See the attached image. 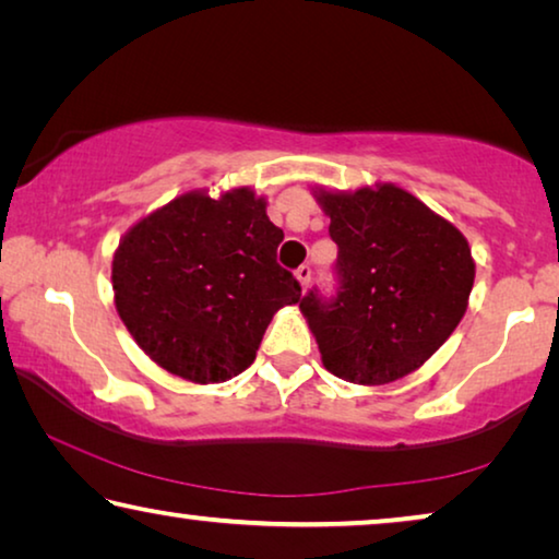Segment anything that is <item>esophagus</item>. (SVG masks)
Masks as SVG:
<instances>
[{
	"label": "esophagus",
	"mask_w": 559,
	"mask_h": 559,
	"mask_svg": "<svg viewBox=\"0 0 559 559\" xmlns=\"http://www.w3.org/2000/svg\"><path fill=\"white\" fill-rule=\"evenodd\" d=\"M310 276H313V269H310V263H302V266L296 271V278L302 288H308Z\"/></svg>",
	"instance_id": "1"
}]
</instances>
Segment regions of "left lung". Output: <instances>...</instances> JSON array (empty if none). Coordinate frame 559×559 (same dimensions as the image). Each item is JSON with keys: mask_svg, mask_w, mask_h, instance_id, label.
<instances>
[{"mask_svg": "<svg viewBox=\"0 0 559 559\" xmlns=\"http://www.w3.org/2000/svg\"><path fill=\"white\" fill-rule=\"evenodd\" d=\"M337 243L335 296L318 288L300 310L328 372L386 384L414 372L466 313L476 276L468 241L451 222L394 185L353 194L320 189Z\"/></svg>", "mask_w": 559, "mask_h": 559, "instance_id": "obj_1", "label": "left lung"}]
</instances>
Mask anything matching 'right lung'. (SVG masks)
<instances>
[{
    "label": "right lung",
    "mask_w": 559,
    "mask_h": 559,
    "mask_svg": "<svg viewBox=\"0 0 559 559\" xmlns=\"http://www.w3.org/2000/svg\"><path fill=\"white\" fill-rule=\"evenodd\" d=\"M283 231L249 187L187 192L122 236L112 257L118 316L150 359L197 384L253 362L273 313L300 298L281 269Z\"/></svg>",
    "instance_id": "1"
}]
</instances>
